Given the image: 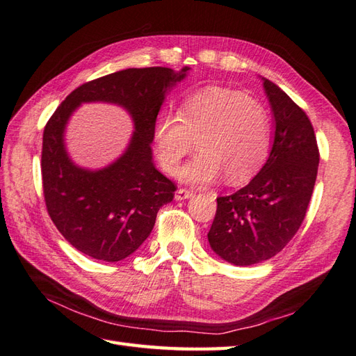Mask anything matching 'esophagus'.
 <instances>
[{"label": "esophagus", "instance_id": "1", "mask_svg": "<svg viewBox=\"0 0 356 356\" xmlns=\"http://www.w3.org/2000/svg\"><path fill=\"white\" fill-rule=\"evenodd\" d=\"M194 195L193 191H188L185 190V188H179V190L176 191V195H174V199L176 200H186V199H191Z\"/></svg>", "mask_w": 356, "mask_h": 356}]
</instances>
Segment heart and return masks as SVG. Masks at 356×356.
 Listing matches in <instances>:
<instances>
[{
  "label": "heart",
  "instance_id": "1",
  "mask_svg": "<svg viewBox=\"0 0 356 356\" xmlns=\"http://www.w3.org/2000/svg\"><path fill=\"white\" fill-rule=\"evenodd\" d=\"M195 140L199 153L179 170L190 185H207L223 174L229 185L251 180L270 149L268 111L238 90L208 87L186 97L179 115L166 111L154 125L157 161L166 172L176 171Z\"/></svg>",
  "mask_w": 356,
  "mask_h": 356
}]
</instances>
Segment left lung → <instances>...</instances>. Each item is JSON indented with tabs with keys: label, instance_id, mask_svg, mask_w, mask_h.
<instances>
[{
	"label": "left lung",
	"instance_id": "obj_1",
	"mask_svg": "<svg viewBox=\"0 0 356 356\" xmlns=\"http://www.w3.org/2000/svg\"><path fill=\"white\" fill-rule=\"evenodd\" d=\"M274 119L268 161L245 188L217 199L208 232L213 251L236 266L269 260L305 220L318 171L311 120L282 88L261 78Z\"/></svg>",
	"mask_w": 356,
	"mask_h": 356
}]
</instances>
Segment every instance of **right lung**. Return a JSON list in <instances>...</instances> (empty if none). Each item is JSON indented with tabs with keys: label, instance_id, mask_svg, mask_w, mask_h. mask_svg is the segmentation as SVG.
I'll return each mask as SVG.
<instances>
[{
	"label": "right lung",
	"instance_id": "add662e5",
	"mask_svg": "<svg viewBox=\"0 0 356 356\" xmlns=\"http://www.w3.org/2000/svg\"><path fill=\"white\" fill-rule=\"evenodd\" d=\"M190 67L127 69L82 84L65 97L44 128L41 172L44 199L58 231L78 251L102 261L131 255L156 223L157 211L176 186L153 163L156 119L166 95ZM118 104L135 131L124 153L104 169L74 164L65 147V128L82 103Z\"/></svg>",
	"mask_w": 356,
	"mask_h": 356
}]
</instances>
